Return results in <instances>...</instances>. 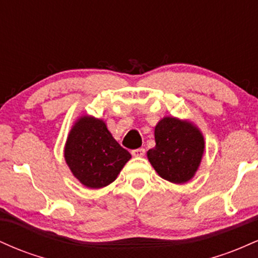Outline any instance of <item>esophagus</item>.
I'll return each instance as SVG.
<instances>
[{"instance_id":"esophagus-1","label":"esophagus","mask_w":258,"mask_h":258,"mask_svg":"<svg viewBox=\"0 0 258 258\" xmlns=\"http://www.w3.org/2000/svg\"><path fill=\"white\" fill-rule=\"evenodd\" d=\"M131 153L135 158H142V156H144V154H146V149H143V148H138V149L132 150Z\"/></svg>"}]
</instances>
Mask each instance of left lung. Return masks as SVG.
<instances>
[{"label":"left lung","mask_w":258,"mask_h":258,"mask_svg":"<svg viewBox=\"0 0 258 258\" xmlns=\"http://www.w3.org/2000/svg\"><path fill=\"white\" fill-rule=\"evenodd\" d=\"M155 147L148 160L161 178L183 184L197 173L205 152V139L199 127L189 120L165 116L156 123Z\"/></svg>","instance_id":"8db88e82"}]
</instances>
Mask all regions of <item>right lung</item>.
I'll use <instances>...</instances> for the list:
<instances>
[{"label": "right lung", "instance_id": "right-lung-1", "mask_svg": "<svg viewBox=\"0 0 258 258\" xmlns=\"http://www.w3.org/2000/svg\"><path fill=\"white\" fill-rule=\"evenodd\" d=\"M64 159L81 184L99 189L117 178L131 154L115 141L104 120L82 115L68 135Z\"/></svg>", "mask_w": 258, "mask_h": 258}]
</instances>
